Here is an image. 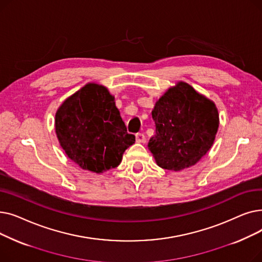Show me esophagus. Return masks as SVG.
Segmentation results:
<instances>
[{"instance_id": "obj_1", "label": "esophagus", "mask_w": 262, "mask_h": 262, "mask_svg": "<svg viewBox=\"0 0 262 262\" xmlns=\"http://www.w3.org/2000/svg\"><path fill=\"white\" fill-rule=\"evenodd\" d=\"M136 141L138 143H143L145 141V136L142 133H138L136 135Z\"/></svg>"}]
</instances>
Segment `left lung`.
Masks as SVG:
<instances>
[{"label":"left lung","instance_id":"left-lung-1","mask_svg":"<svg viewBox=\"0 0 262 262\" xmlns=\"http://www.w3.org/2000/svg\"><path fill=\"white\" fill-rule=\"evenodd\" d=\"M156 134L148 149L162 169L182 171L194 166L212 146L219 128L215 104L185 81H177L152 112Z\"/></svg>","mask_w":262,"mask_h":262}]
</instances>
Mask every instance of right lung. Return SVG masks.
Listing matches in <instances>:
<instances>
[{"label":"right lung","instance_id":"add662e5","mask_svg":"<svg viewBox=\"0 0 262 262\" xmlns=\"http://www.w3.org/2000/svg\"><path fill=\"white\" fill-rule=\"evenodd\" d=\"M55 132L67 156L96 174L118 167L125 149L135 143L115 96L96 82H88L64 100L55 115Z\"/></svg>","mask_w":262,"mask_h":262}]
</instances>
